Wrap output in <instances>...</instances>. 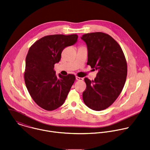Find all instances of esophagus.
I'll list each match as a JSON object with an SVG mask.
<instances>
[{
  "instance_id": "esophagus-1",
  "label": "esophagus",
  "mask_w": 150,
  "mask_h": 150,
  "mask_svg": "<svg viewBox=\"0 0 150 150\" xmlns=\"http://www.w3.org/2000/svg\"><path fill=\"white\" fill-rule=\"evenodd\" d=\"M76 79L77 80V81H83V78H80V77H79V76H76Z\"/></svg>"
}]
</instances>
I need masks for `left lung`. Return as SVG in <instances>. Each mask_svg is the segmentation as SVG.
<instances>
[{"label": "left lung", "instance_id": "1", "mask_svg": "<svg viewBox=\"0 0 150 150\" xmlns=\"http://www.w3.org/2000/svg\"><path fill=\"white\" fill-rule=\"evenodd\" d=\"M81 38L88 47L87 65L98 71L94 80L84 79L86 88L83 100L92 110H105L115 102L123 89L127 74L126 59L120 45L108 34L87 33Z\"/></svg>", "mask_w": 150, "mask_h": 150}]
</instances>
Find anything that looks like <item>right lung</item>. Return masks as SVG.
I'll use <instances>...</instances> for the list:
<instances>
[{
  "instance_id": "right-lung-1",
  "label": "right lung",
  "mask_w": 150,
  "mask_h": 150,
  "mask_svg": "<svg viewBox=\"0 0 150 150\" xmlns=\"http://www.w3.org/2000/svg\"><path fill=\"white\" fill-rule=\"evenodd\" d=\"M77 34H54L44 36L30 48L25 58L24 74L29 94L40 108L52 111L64 103L75 81L74 74L55 75V64L58 62L63 50L74 44Z\"/></svg>"
}]
</instances>
